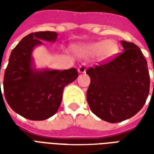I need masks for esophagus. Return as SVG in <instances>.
<instances>
[{
    "label": "esophagus",
    "instance_id": "esophagus-1",
    "mask_svg": "<svg viewBox=\"0 0 154 154\" xmlns=\"http://www.w3.org/2000/svg\"><path fill=\"white\" fill-rule=\"evenodd\" d=\"M86 70H87V65L85 63H82L78 67V72L80 73H85Z\"/></svg>",
    "mask_w": 154,
    "mask_h": 154
}]
</instances>
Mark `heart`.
Returning <instances> with one entry per match:
<instances>
[{"label": "heart", "mask_w": 154, "mask_h": 154, "mask_svg": "<svg viewBox=\"0 0 154 154\" xmlns=\"http://www.w3.org/2000/svg\"><path fill=\"white\" fill-rule=\"evenodd\" d=\"M78 54L84 57H96L99 56L101 60H110L118 53V45L113 40L98 41L78 48Z\"/></svg>", "instance_id": "obj_1"}]
</instances>
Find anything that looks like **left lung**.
Masks as SVG:
<instances>
[{
    "mask_svg": "<svg viewBox=\"0 0 154 154\" xmlns=\"http://www.w3.org/2000/svg\"><path fill=\"white\" fill-rule=\"evenodd\" d=\"M120 43L123 53L87 70L91 78L87 91L91 110L109 123L121 122L136 115L149 93L148 64L140 48L130 42Z\"/></svg>",
    "mask_w": 154,
    "mask_h": 154,
    "instance_id": "1",
    "label": "left lung"
}]
</instances>
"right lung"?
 I'll return each mask as SVG.
<instances>
[{
  "label": "right lung",
  "instance_id": "obj_1",
  "mask_svg": "<svg viewBox=\"0 0 154 154\" xmlns=\"http://www.w3.org/2000/svg\"><path fill=\"white\" fill-rule=\"evenodd\" d=\"M53 31L31 33L22 38L12 50L5 69L3 89L5 100L15 112L31 120H44L60 106L64 87L77 79L76 68L66 70L37 69L32 53L42 40L54 43ZM1 96H2L1 89Z\"/></svg>",
  "mask_w": 154,
  "mask_h": 154
}]
</instances>
